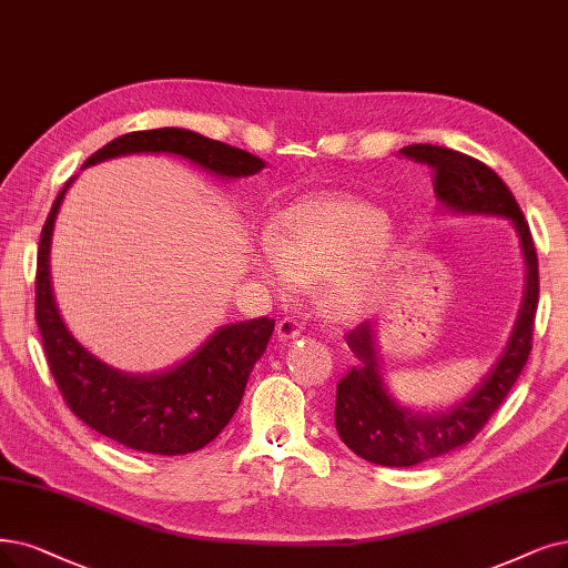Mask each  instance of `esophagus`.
<instances>
[{
  "label": "esophagus",
  "mask_w": 568,
  "mask_h": 568,
  "mask_svg": "<svg viewBox=\"0 0 568 568\" xmlns=\"http://www.w3.org/2000/svg\"><path fill=\"white\" fill-rule=\"evenodd\" d=\"M303 326L298 320H293V316H284V320L277 322V337L282 343H288V339H296L301 335Z\"/></svg>",
  "instance_id": "1"
}]
</instances>
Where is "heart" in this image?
I'll return each mask as SVG.
<instances>
[{"mask_svg": "<svg viewBox=\"0 0 568 568\" xmlns=\"http://www.w3.org/2000/svg\"><path fill=\"white\" fill-rule=\"evenodd\" d=\"M398 235L382 210L343 193L310 195L288 205L258 254L261 275L282 293L320 277L324 305L366 312L398 258Z\"/></svg>", "mask_w": 568, "mask_h": 568, "instance_id": "obj_1", "label": "heart"}]
</instances>
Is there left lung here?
Listing matches in <instances>:
<instances>
[{
  "label": "left lung",
  "mask_w": 568,
  "mask_h": 568,
  "mask_svg": "<svg viewBox=\"0 0 568 568\" xmlns=\"http://www.w3.org/2000/svg\"><path fill=\"white\" fill-rule=\"evenodd\" d=\"M403 155L436 170L434 193L440 210L464 216L506 219L519 237L525 256V296L508 345L489 373L462 400L445 410H415L403 405L384 382V368L373 322L347 333L356 366L337 382L335 428L343 443L371 464L407 468L447 455L473 440L504 403L531 352V331L538 307V258L515 195L504 179L475 158L434 144H410Z\"/></svg>",
  "instance_id": "8db88e82"
}]
</instances>
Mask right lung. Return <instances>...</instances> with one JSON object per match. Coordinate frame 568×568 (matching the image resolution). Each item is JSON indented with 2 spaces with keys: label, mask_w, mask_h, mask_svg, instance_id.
<instances>
[{
  "label": "right lung",
  "mask_w": 568,
  "mask_h": 568,
  "mask_svg": "<svg viewBox=\"0 0 568 568\" xmlns=\"http://www.w3.org/2000/svg\"><path fill=\"white\" fill-rule=\"evenodd\" d=\"M132 153H168L219 179L252 176L261 158L184 128L123 134L95 151L83 168ZM43 223L37 254V326L58 387L72 413L98 434L149 455H189L210 445L231 422L254 363L263 356L275 320L221 326L176 366L161 373H125L88 352L67 328L51 282V242L67 189Z\"/></svg>",
  "instance_id": "obj_1"
}]
</instances>
